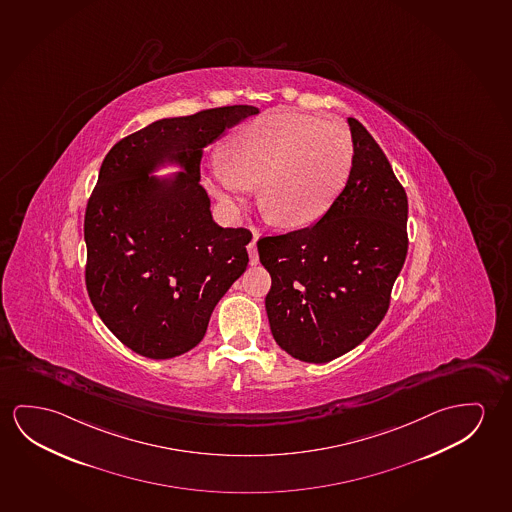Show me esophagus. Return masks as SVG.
Here are the masks:
<instances>
[{
	"mask_svg": "<svg viewBox=\"0 0 512 512\" xmlns=\"http://www.w3.org/2000/svg\"><path fill=\"white\" fill-rule=\"evenodd\" d=\"M248 248V257L250 264H259V250H257V239H253L252 243L246 246Z\"/></svg>",
	"mask_w": 512,
	"mask_h": 512,
	"instance_id": "esophagus-1",
	"label": "esophagus"
}]
</instances>
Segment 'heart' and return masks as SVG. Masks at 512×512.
<instances>
[{
    "label": "heart",
    "mask_w": 512,
    "mask_h": 512,
    "mask_svg": "<svg viewBox=\"0 0 512 512\" xmlns=\"http://www.w3.org/2000/svg\"><path fill=\"white\" fill-rule=\"evenodd\" d=\"M353 136L342 122L276 111L237 131L213 165L214 193L241 204L259 186L260 211L278 227L323 218L353 170Z\"/></svg>",
    "instance_id": "heart-1"
}]
</instances>
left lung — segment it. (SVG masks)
Here are the masks:
<instances>
[{"label":"left lung","mask_w":512,"mask_h":512,"mask_svg":"<svg viewBox=\"0 0 512 512\" xmlns=\"http://www.w3.org/2000/svg\"><path fill=\"white\" fill-rule=\"evenodd\" d=\"M347 122L353 170L328 213L257 243L271 333L301 362H331L378 328L408 253L406 191L369 131Z\"/></svg>","instance_id":"1"}]
</instances>
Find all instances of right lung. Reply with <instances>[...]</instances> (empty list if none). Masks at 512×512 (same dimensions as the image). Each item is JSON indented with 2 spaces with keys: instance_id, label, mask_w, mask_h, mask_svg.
Masks as SVG:
<instances>
[{
  "instance_id": "add662e5",
  "label": "right lung",
  "mask_w": 512,
  "mask_h": 512,
  "mask_svg": "<svg viewBox=\"0 0 512 512\" xmlns=\"http://www.w3.org/2000/svg\"><path fill=\"white\" fill-rule=\"evenodd\" d=\"M257 113L239 104L163 118L106 154L85 213V282L95 312L134 353H188L248 266L252 232L214 223L200 159L202 147ZM166 158L187 172L173 182L149 178Z\"/></svg>"
}]
</instances>
